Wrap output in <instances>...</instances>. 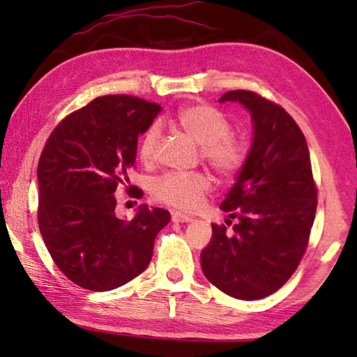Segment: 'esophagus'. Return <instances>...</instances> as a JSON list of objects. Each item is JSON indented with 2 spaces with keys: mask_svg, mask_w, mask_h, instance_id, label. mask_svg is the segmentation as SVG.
<instances>
[{
  "mask_svg": "<svg viewBox=\"0 0 357 357\" xmlns=\"http://www.w3.org/2000/svg\"><path fill=\"white\" fill-rule=\"evenodd\" d=\"M172 221L174 222H190L192 221V218L187 216V214H183V213L175 211V213H172Z\"/></svg>",
  "mask_w": 357,
  "mask_h": 357,
  "instance_id": "obj_1",
  "label": "esophagus"
}]
</instances>
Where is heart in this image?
I'll list each match as a JSON object with an SVG mask.
<instances>
[{"label":"heart","mask_w":357,"mask_h":357,"mask_svg":"<svg viewBox=\"0 0 357 357\" xmlns=\"http://www.w3.org/2000/svg\"><path fill=\"white\" fill-rule=\"evenodd\" d=\"M175 125L193 141L202 144V159L222 178H232L245 167L248 144L241 136L231 133L232 126L221 110L209 104H190L175 115ZM159 143V130L153 126L146 131L139 144L144 162L154 159ZM213 178L206 172L165 174L154 183V197L160 203L177 209H195L203 197L211 192Z\"/></svg>","instance_id":"heart-1"}]
</instances>
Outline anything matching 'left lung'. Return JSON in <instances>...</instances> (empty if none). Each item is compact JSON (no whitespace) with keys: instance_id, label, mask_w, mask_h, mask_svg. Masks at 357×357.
Listing matches in <instances>:
<instances>
[{"instance_id":"8db88e82","label":"left lung","mask_w":357,"mask_h":357,"mask_svg":"<svg viewBox=\"0 0 357 357\" xmlns=\"http://www.w3.org/2000/svg\"><path fill=\"white\" fill-rule=\"evenodd\" d=\"M219 100L241 102L250 112L253 144L221 203L238 221L232 234L213 224L202 270L227 296L257 301L284 286L299 266L315 219L317 185L305 136L281 105L241 89Z\"/></svg>"}]
</instances>
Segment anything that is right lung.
Listing matches in <instances>:
<instances>
[{"label":"right lung","instance_id":"obj_1","mask_svg":"<svg viewBox=\"0 0 357 357\" xmlns=\"http://www.w3.org/2000/svg\"><path fill=\"white\" fill-rule=\"evenodd\" d=\"M160 110L133 96L97 97L65 116L43 146L38 229L55 265L84 289H116L141 275L153 258L155 236L170 221L167 209L146 204L131 221L115 214L114 193L135 167L138 136ZM128 193L143 197L139 188Z\"/></svg>","mask_w":357,"mask_h":357}]
</instances>
